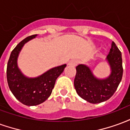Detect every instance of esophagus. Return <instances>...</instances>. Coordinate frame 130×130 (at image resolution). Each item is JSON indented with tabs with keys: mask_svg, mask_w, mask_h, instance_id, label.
Masks as SVG:
<instances>
[{
	"mask_svg": "<svg viewBox=\"0 0 130 130\" xmlns=\"http://www.w3.org/2000/svg\"><path fill=\"white\" fill-rule=\"evenodd\" d=\"M79 63V60H72L69 62V65H72V66H76Z\"/></svg>",
	"mask_w": 130,
	"mask_h": 130,
	"instance_id": "34e87169",
	"label": "esophagus"
}]
</instances>
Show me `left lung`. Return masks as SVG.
I'll return each instance as SVG.
<instances>
[{
  "label": "left lung",
  "mask_w": 130,
  "mask_h": 130,
  "mask_svg": "<svg viewBox=\"0 0 130 130\" xmlns=\"http://www.w3.org/2000/svg\"><path fill=\"white\" fill-rule=\"evenodd\" d=\"M106 60L111 67V73L105 79H97L86 65L76 66L74 82L75 90L81 98L90 103H100L109 100L121 82L123 73L122 54L113 42Z\"/></svg>",
  "instance_id": "8db88e82"
}]
</instances>
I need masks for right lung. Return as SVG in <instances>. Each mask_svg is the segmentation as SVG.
I'll return each instance as SVG.
<instances>
[{
  "mask_svg": "<svg viewBox=\"0 0 130 130\" xmlns=\"http://www.w3.org/2000/svg\"><path fill=\"white\" fill-rule=\"evenodd\" d=\"M37 35L27 37L19 42L11 52L7 62V80L11 92L20 102L27 106L42 103L51 95L57 78L61 74L66 65L49 70L37 78H27L17 67V58L24 44Z\"/></svg>",
  "mask_w": 130,
  "mask_h": 130,
  "instance_id": "add662e5",
  "label": "right lung"
}]
</instances>
